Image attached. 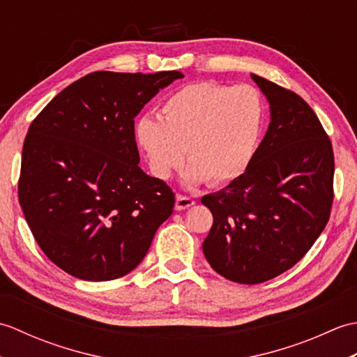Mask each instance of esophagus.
<instances>
[{
	"label": "esophagus",
	"mask_w": 357,
	"mask_h": 357,
	"mask_svg": "<svg viewBox=\"0 0 357 357\" xmlns=\"http://www.w3.org/2000/svg\"><path fill=\"white\" fill-rule=\"evenodd\" d=\"M195 204V199L188 198V196H183V195H178L176 196V201H174V210H185L188 207H192Z\"/></svg>",
	"instance_id": "34e87169"
}]
</instances>
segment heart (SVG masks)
Returning a JSON list of instances; mask_svg holds the SVG:
<instances>
[{"instance_id":"1","label":"heart","mask_w":357,"mask_h":357,"mask_svg":"<svg viewBox=\"0 0 357 357\" xmlns=\"http://www.w3.org/2000/svg\"><path fill=\"white\" fill-rule=\"evenodd\" d=\"M161 113L162 119L144 115L135 126L136 142L156 178H170L184 164L185 151L188 183L229 184L252 164L264 119L255 89L196 82L167 98Z\"/></svg>"}]
</instances>
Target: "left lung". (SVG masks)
Masks as SVG:
<instances>
[{
    "mask_svg": "<svg viewBox=\"0 0 357 357\" xmlns=\"http://www.w3.org/2000/svg\"><path fill=\"white\" fill-rule=\"evenodd\" d=\"M270 124L241 178L201 199L213 215L202 244L219 275L261 284L305 256L330 219L335 156L313 109L291 90L252 73Z\"/></svg>",
    "mask_w": 357,
    "mask_h": 357,
    "instance_id": "8db88e82",
    "label": "left lung"
}]
</instances>
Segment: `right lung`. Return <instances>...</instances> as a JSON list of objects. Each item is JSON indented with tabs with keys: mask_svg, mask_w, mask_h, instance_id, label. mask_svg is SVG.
Returning <instances> with one entry per match:
<instances>
[{
	"mask_svg": "<svg viewBox=\"0 0 357 357\" xmlns=\"http://www.w3.org/2000/svg\"><path fill=\"white\" fill-rule=\"evenodd\" d=\"M183 77L89 73L30 124L20 206L44 255L69 275L93 282L127 275L173 213L172 188L138 165L135 116Z\"/></svg>",
	"mask_w": 357,
	"mask_h": 357,
	"instance_id": "right-lung-1",
	"label": "right lung"
}]
</instances>
